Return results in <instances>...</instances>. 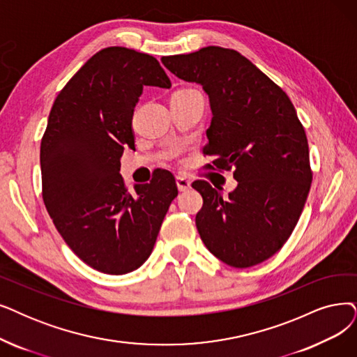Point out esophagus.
Masks as SVG:
<instances>
[{
	"mask_svg": "<svg viewBox=\"0 0 357 357\" xmlns=\"http://www.w3.org/2000/svg\"><path fill=\"white\" fill-rule=\"evenodd\" d=\"M176 183H177V188L180 192H188L190 189V180H188L184 176L178 174L176 177Z\"/></svg>",
	"mask_w": 357,
	"mask_h": 357,
	"instance_id": "1",
	"label": "esophagus"
}]
</instances>
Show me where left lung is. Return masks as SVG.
I'll list each match as a JSON object with an SVG mask.
<instances>
[{"label":"left lung","instance_id":"8db88e82","mask_svg":"<svg viewBox=\"0 0 357 357\" xmlns=\"http://www.w3.org/2000/svg\"><path fill=\"white\" fill-rule=\"evenodd\" d=\"M161 61L208 95L204 153L217 156V168H233L237 180L228 197L205 180L192 184L204 197L196 215L202 241L234 268L266 261L293 233L312 183L306 133L290 98L234 50L205 47Z\"/></svg>","mask_w":357,"mask_h":357}]
</instances>
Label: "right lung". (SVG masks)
I'll list each match as a JSON object with an SVG mask.
<instances>
[{"mask_svg": "<svg viewBox=\"0 0 357 357\" xmlns=\"http://www.w3.org/2000/svg\"><path fill=\"white\" fill-rule=\"evenodd\" d=\"M145 86L169 89L158 60L123 47L101 50L55 98L40 142L50 217L68 248L104 274L144 265L178 193L165 169L133 193L120 176L123 151L135 148L132 119Z\"/></svg>", "mask_w": 357, "mask_h": 357, "instance_id": "right-lung-1", "label": "right lung"}]
</instances>
